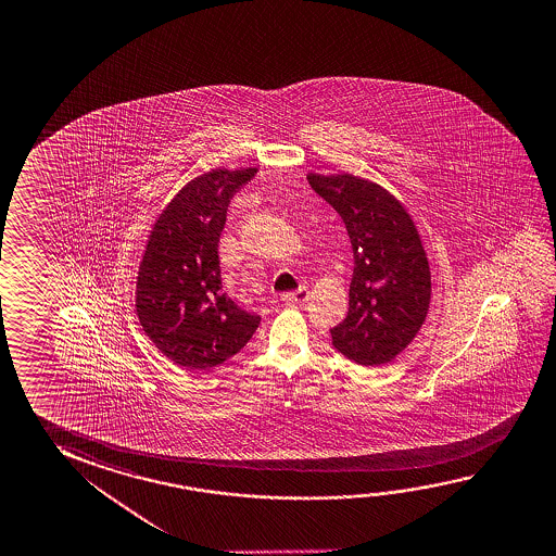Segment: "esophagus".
<instances>
[{
  "mask_svg": "<svg viewBox=\"0 0 556 556\" xmlns=\"http://www.w3.org/2000/svg\"><path fill=\"white\" fill-rule=\"evenodd\" d=\"M308 289L306 287H301L296 292H289V294H285L282 296V301L287 302V304H304V302L308 301Z\"/></svg>",
  "mask_w": 556,
  "mask_h": 556,
  "instance_id": "1",
  "label": "esophagus"
}]
</instances>
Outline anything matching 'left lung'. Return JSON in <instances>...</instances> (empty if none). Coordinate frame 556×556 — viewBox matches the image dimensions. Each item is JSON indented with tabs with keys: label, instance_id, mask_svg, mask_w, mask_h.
<instances>
[{
	"label": "left lung",
	"instance_id": "1",
	"mask_svg": "<svg viewBox=\"0 0 556 556\" xmlns=\"http://www.w3.org/2000/svg\"><path fill=\"white\" fill-rule=\"evenodd\" d=\"M306 178L341 215L355 255L346 318L329 329L333 346L356 365L392 363L419 333L430 304V267L419 230L378 184L353 174Z\"/></svg>",
	"mask_w": 556,
	"mask_h": 556
}]
</instances>
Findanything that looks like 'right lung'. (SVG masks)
I'll list each match as a JSON object with an SVG mask.
<instances>
[{
	"mask_svg": "<svg viewBox=\"0 0 556 556\" xmlns=\"http://www.w3.org/2000/svg\"><path fill=\"white\" fill-rule=\"evenodd\" d=\"M257 168H215L186 184L147 240L136 289L137 318L174 365L210 370L237 355L262 318L220 291L219 240L228 203Z\"/></svg>",
	"mask_w": 556,
	"mask_h": 556,
	"instance_id": "1",
	"label": "right lung"
}]
</instances>
